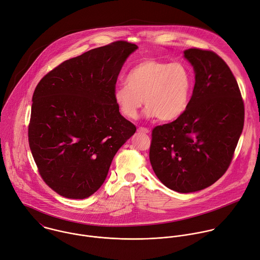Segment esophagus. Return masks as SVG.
<instances>
[{
    "mask_svg": "<svg viewBox=\"0 0 260 260\" xmlns=\"http://www.w3.org/2000/svg\"><path fill=\"white\" fill-rule=\"evenodd\" d=\"M138 132L141 133V134H149L150 133V131L148 128H146V127H139Z\"/></svg>",
    "mask_w": 260,
    "mask_h": 260,
    "instance_id": "obj_1",
    "label": "esophagus"
}]
</instances>
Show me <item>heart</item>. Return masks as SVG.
<instances>
[{
  "instance_id": "heart-1",
  "label": "heart",
  "mask_w": 260,
  "mask_h": 260,
  "mask_svg": "<svg viewBox=\"0 0 260 260\" xmlns=\"http://www.w3.org/2000/svg\"><path fill=\"white\" fill-rule=\"evenodd\" d=\"M194 85L191 68L182 62L147 59L137 64L125 77V84L113 92L121 114L135 119L144 104L149 118L171 121L187 110Z\"/></svg>"
}]
</instances>
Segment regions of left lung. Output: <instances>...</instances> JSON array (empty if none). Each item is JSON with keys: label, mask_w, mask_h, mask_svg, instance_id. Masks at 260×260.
Returning a JSON list of instances; mask_svg holds the SVG:
<instances>
[{"label": "left lung", "mask_w": 260, "mask_h": 260, "mask_svg": "<svg viewBox=\"0 0 260 260\" xmlns=\"http://www.w3.org/2000/svg\"><path fill=\"white\" fill-rule=\"evenodd\" d=\"M195 85L189 106L175 121L152 132L150 162L160 182L179 193L214 184L226 171L244 126V103L238 82L215 53L185 52Z\"/></svg>", "instance_id": "8db88e82"}]
</instances>
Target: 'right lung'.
I'll return each instance as SVG.
<instances>
[{"label": "right lung", "instance_id": "1", "mask_svg": "<svg viewBox=\"0 0 260 260\" xmlns=\"http://www.w3.org/2000/svg\"><path fill=\"white\" fill-rule=\"evenodd\" d=\"M138 46L123 41L64 61L32 96L28 142L45 183L59 195L84 199L105 182L113 157L136 133L113 92Z\"/></svg>", "mask_w": 260, "mask_h": 260}]
</instances>
